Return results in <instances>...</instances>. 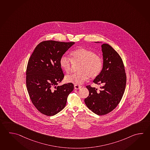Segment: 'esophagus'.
Returning <instances> with one entry per match:
<instances>
[{
    "mask_svg": "<svg viewBox=\"0 0 150 150\" xmlns=\"http://www.w3.org/2000/svg\"><path fill=\"white\" fill-rule=\"evenodd\" d=\"M82 86H79V85H77V84H75V85H74V88L75 89H79L81 88Z\"/></svg>",
    "mask_w": 150,
    "mask_h": 150,
    "instance_id": "esophagus-1",
    "label": "esophagus"
}]
</instances>
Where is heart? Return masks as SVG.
<instances>
[{
	"label": "heart",
	"instance_id": "1",
	"mask_svg": "<svg viewBox=\"0 0 150 150\" xmlns=\"http://www.w3.org/2000/svg\"><path fill=\"white\" fill-rule=\"evenodd\" d=\"M71 59L67 55H62L60 59V65L67 73H70L73 65L79 64L77 73L67 75L65 82L75 84H81L88 80L89 77L95 79L98 77L103 68V59L101 56L91 50L85 48L76 49L70 53Z\"/></svg>",
	"mask_w": 150,
	"mask_h": 150
}]
</instances>
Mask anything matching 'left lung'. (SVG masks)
<instances>
[{
  "mask_svg": "<svg viewBox=\"0 0 150 150\" xmlns=\"http://www.w3.org/2000/svg\"><path fill=\"white\" fill-rule=\"evenodd\" d=\"M103 68L93 82L100 86L98 90L91 86L89 96L84 99L86 106L98 115L112 112L119 104L125 90L127 77L122 59L118 53L107 44L101 45Z\"/></svg>",
  "mask_w": 150,
  "mask_h": 150,
  "instance_id": "8db88e82",
  "label": "left lung"
}]
</instances>
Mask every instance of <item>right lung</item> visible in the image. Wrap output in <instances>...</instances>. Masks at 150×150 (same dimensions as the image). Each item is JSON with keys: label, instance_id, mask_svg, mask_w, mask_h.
<instances>
[{"label": "right lung", "instance_id": "right-lung-1", "mask_svg": "<svg viewBox=\"0 0 150 150\" xmlns=\"http://www.w3.org/2000/svg\"><path fill=\"white\" fill-rule=\"evenodd\" d=\"M74 42L43 41L37 45L28 62L26 86L37 110L53 116L65 107L73 83L57 86L64 77L60 59Z\"/></svg>", "mask_w": 150, "mask_h": 150}]
</instances>
